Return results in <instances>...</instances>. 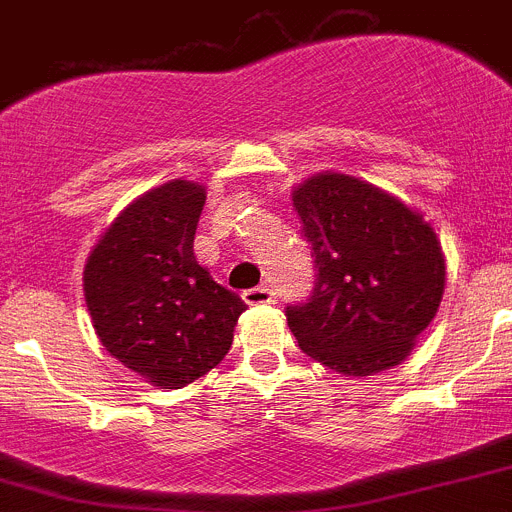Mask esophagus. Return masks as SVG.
I'll list each match as a JSON object with an SVG mask.
<instances>
[{
  "instance_id": "obj_1",
  "label": "esophagus",
  "mask_w": 512,
  "mask_h": 512,
  "mask_svg": "<svg viewBox=\"0 0 512 512\" xmlns=\"http://www.w3.org/2000/svg\"><path fill=\"white\" fill-rule=\"evenodd\" d=\"M243 302L246 304H274L276 297L269 287H253L243 292Z\"/></svg>"
}]
</instances>
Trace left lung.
<instances>
[{
  "label": "left lung",
  "mask_w": 512,
  "mask_h": 512,
  "mask_svg": "<svg viewBox=\"0 0 512 512\" xmlns=\"http://www.w3.org/2000/svg\"><path fill=\"white\" fill-rule=\"evenodd\" d=\"M312 246V297L287 307L299 348L342 375L403 363L442 304L447 266L437 233L381 187L340 172L292 192Z\"/></svg>",
  "instance_id": "1"
}]
</instances>
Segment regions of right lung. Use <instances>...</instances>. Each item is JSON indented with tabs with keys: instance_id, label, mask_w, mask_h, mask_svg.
<instances>
[{
	"instance_id": "right-lung-1",
	"label": "right lung",
	"mask_w": 512,
	"mask_h": 512,
	"mask_svg": "<svg viewBox=\"0 0 512 512\" xmlns=\"http://www.w3.org/2000/svg\"><path fill=\"white\" fill-rule=\"evenodd\" d=\"M203 205L198 182L170 180L144 192L98 238L83 271L101 345L159 388H182L215 368L246 309L195 259Z\"/></svg>"
}]
</instances>
